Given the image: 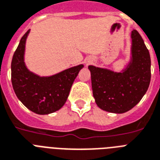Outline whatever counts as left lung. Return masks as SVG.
I'll list each match as a JSON object with an SVG mask.
<instances>
[{
	"mask_svg": "<svg viewBox=\"0 0 160 160\" xmlns=\"http://www.w3.org/2000/svg\"><path fill=\"white\" fill-rule=\"evenodd\" d=\"M131 60L121 72L88 66L93 98L99 108L112 113L128 112L142 99L151 78V61L142 37L131 31Z\"/></svg>",
	"mask_w": 160,
	"mask_h": 160,
	"instance_id": "8db88e82",
	"label": "left lung"
}]
</instances>
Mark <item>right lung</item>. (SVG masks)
<instances>
[{
	"instance_id": "right-lung-1",
	"label": "right lung",
	"mask_w": 160,
	"mask_h": 160,
	"mask_svg": "<svg viewBox=\"0 0 160 160\" xmlns=\"http://www.w3.org/2000/svg\"><path fill=\"white\" fill-rule=\"evenodd\" d=\"M29 30L21 38L11 62V82L18 99L31 112L48 115L62 108L83 64L52 76L41 77L29 71L25 62V43Z\"/></svg>"
}]
</instances>
